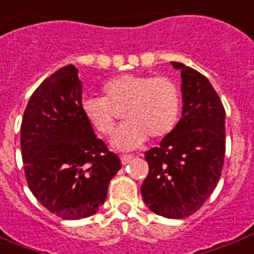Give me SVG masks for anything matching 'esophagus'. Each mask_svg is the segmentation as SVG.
<instances>
[{
    "instance_id": "esophagus-1",
    "label": "esophagus",
    "mask_w": 254,
    "mask_h": 254,
    "mask_svg": "<svg viewBox=\"0 0 254 254\" xmlns=\"http://www.w3.org/2000/svg\"><path fill=\"white\" fill-rule=\"evenodd\" d=\"M131 158H133L131 154H123V156L120 157V160H121V164H123V165H127V164H129V162L131 161Z\"/></svg>"
}]
</instances>
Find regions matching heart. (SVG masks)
<instances>
[{
  "mask_svg": "<svg viewBox=\"0 0 254 254\" xmlns=\"http://www.w3.org/2000/svg\"><path fill=\"white\" fill-rule=\"evenodd\" d=\"M105 97H85L82 114L101 134H110L116 125V111L124 109V123L112 137L120 150L140 146L148 135L161 138L177 124L181 105L180 89L164 75L123 74L104 85Z\"/></svg>",
  "mask_w": 254,
  "mask_h": 254,
  "instance_id": "1",
  "label": "heart"
}]
</instances>
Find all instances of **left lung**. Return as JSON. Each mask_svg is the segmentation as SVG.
Listing matches in <instances>:
<instances>
[{
  "label": "left lung",
  "instance_id": "1",
  "mask_svg": "<svg viewBox=\"0 0 254 254\" xmlns=\"http://www.w3.org/2000/svg\"><path fill=\"white\" fill-rule=\"evenodd\" d=\"M183 114L157 148L145 153L149 173L142 200L153 213L185 218L204 205L217 187L225 157V109L209 80L181 63Z\"/></svg>",
  "mask_w": 254,
  "mask_h": 254
}]
</instances>
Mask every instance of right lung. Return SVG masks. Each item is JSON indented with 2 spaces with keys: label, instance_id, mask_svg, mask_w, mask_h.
<instances>
[{
  "label": "right lung",
  "instance_id": "obj_1",
  "mask_svg": "<svg viewBox=\"0 0 254 254\" xmlns=\"http://www.w3.org/2000/svg\"><path fill=\"white\" fill-rule=\"evenodd\" d=\"M82 82L74 65L58 69L34 90L21 124V152L29 189L64 220L93 216L121 168L97 138L81 109Z\"/></svg>",
  "mask_w": 254,
  "mask_h": 254
}]
</instances>
